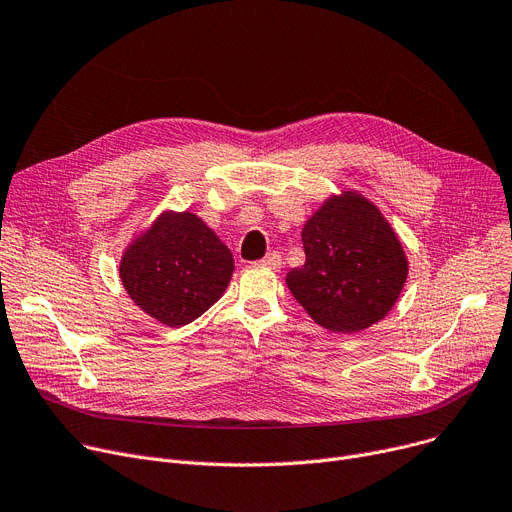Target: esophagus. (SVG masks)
<instances>
[{
	"mask_svg": "<svg viewBox=\"0 0 512 512\" xmlns=\"http://www.w3.org/2000/svg\"><path fill=\"white\" fill-rule=\"evenodd\" d=\"M261 265H265V267H269V269L278 271V269L282 267V255H280L278 251H269V253L261 259Z\"/></svg>",
	"mask_w": 512,
	"mask_h": 512,
	"instance_id": "34e87169",
	"label": "esophagus"
}]
</instances>
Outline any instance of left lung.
<instances>
[{
  "instance_id": "obj_1",
  "label": "left lung",
  "mask_w": 512,
  "mask_h": 512,
  "mask_svg": "<svg viewBox=\"0 0 512 512\" xmlns=\"http://www.w3.org/2000/svg\"><path fill=\"white\" fill-rule=\"evenodd\" d=\"M306 261L286 286L315 323L356 333L383 321L407 280L410 261L397 232L358 191L329 195L302 226Z\"/></svg>"
}]
</instances>
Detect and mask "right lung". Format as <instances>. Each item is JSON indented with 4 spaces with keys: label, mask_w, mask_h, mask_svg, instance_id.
Listing matches in <instances>:
<instances>
[{
    "label": "right lung",
    "mask_w": 512,
    "mask_h": 512,
    "mask_svg": "<svg viewBox=\"0 0 512 512\" xmlns=\"http://www.w3.org/2000/svg\"><path fill=\"white\" fill-rule=\"evenodd\" d=\"M234 259L197 214L164 210L131 238L119 278L135 306L166 327L206 313L230 284Z\"/></svg>",
    "instance_id": "obj_1"
}]
</instances>
